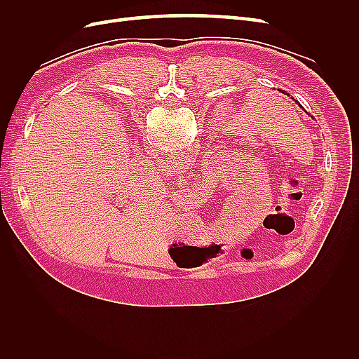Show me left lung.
<instances>
[{
    "instance_id": "1",
    "label": "left lung",
    "mask_w": 359,
    "mask_h": 359,
    "mask_svg": "<svg viewBox=\"0 0 359 359\" xmlns=\"http://www.w3.org/2000/svg\"><path fill=\"white\" fill-rule=\"evenodd\" d=\"M278 91H280V93H283V94H285V95H289V94H287V93H286V91H283V90H278ZM298 104H299V103H298ZM299 106H301V104H299ZM301 107H302V106H301Z\"/></svg>"
}]
</instances>
